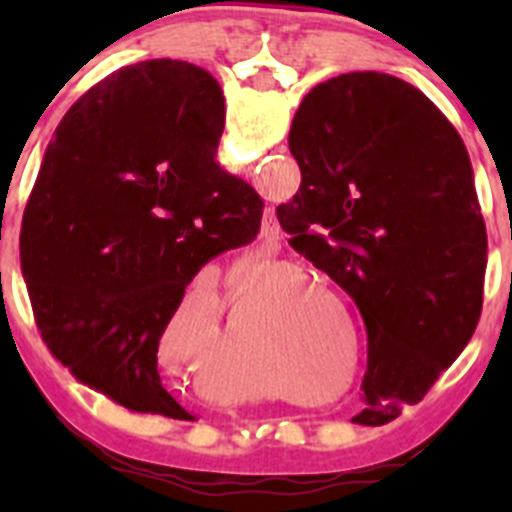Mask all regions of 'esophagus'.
Segmentation results:
<instances>
[{"label":"esophagus","instance_id":"obj_1","mask_svg":"<svg viewBox=\"0 0 512 512\" xmlns=\"http://www.w3.org/2000/svg\"><path fill=\"white\" fill-rule=\"evenodd\" d=\"M266 235H269V238H271V235H274V225H271V217H269V220H266Z\"/></svg>","mask_w":512,"mask_h":512}]
</instances>
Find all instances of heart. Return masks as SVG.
<instances>
[{
  "label": "heart",
  "instance_id": "b5f03b06",
  "mask_svg": "<svg viewBox=\"0 0 512 512\" xmlns=\"http://www.w3.org/2000/svg\"><path fill=\"white\" fill-rule=\"evenodd\" d=\"M233 328H235V336L241 338H246V330H248V323H246V318H243V315H238V318H235V323H233ZM346 338H338V343L333 348H325V356H318V354H305V356H300V366L302 369H305V372H315V369H318V364H343V361H346Z\"/></svg>",
  "mask_w": 512,
  "mask_h": 512
}]
</instances>
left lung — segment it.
Wrapping results in <instances>:
<instances>
[{
	"instance_id": "8db88e82",
	"label": "left lung",
	"mask_w": 512,
	"mask_h": 512,
	"mask_svg": "<svg viewBox=\"0 0 512 512\" xmlns=\"http://www.w3.org/2000/svg\"><path fill=\"white\" fill-rule=\"evenodd\" d=\"M302 184L277 207L292 246L346 289L369 336L356 423L423 400L482 312L487 230L469 153L420 89L351 71L310 89L289 130Z\"/></svg>"
}]
</instances>
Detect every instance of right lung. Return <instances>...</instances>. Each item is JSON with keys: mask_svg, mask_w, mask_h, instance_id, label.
Listing matches in <instances>:
<instances>
[{"mask_svg": "<svg viewBox=\"0 0 512 512\" xmlns=\"http://www.w3.org/2000/svg\"><path fill=\"white\" fill-rule=\"evenodd\" d=\"M223 125L205 69L125 66L66 112L27 200L20 259L45 346L135 413L182 410L158 341L194 274L261 228L264 200L215 161Z\"/></svg>", "mask_w": 512, "mask_h": 512, "instance_id": "add662e5", "label": "right lung"}]
</instances>
